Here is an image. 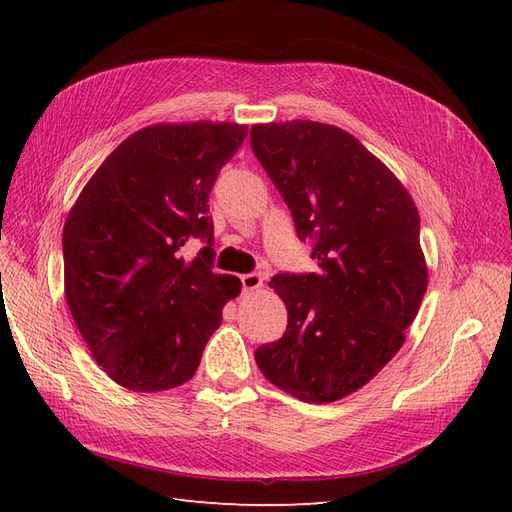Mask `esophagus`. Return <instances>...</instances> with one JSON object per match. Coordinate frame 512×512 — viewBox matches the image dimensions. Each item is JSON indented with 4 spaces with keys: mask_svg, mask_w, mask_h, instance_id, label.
Masks as SVG:
<instances>
[{
    "mask_svg": "<svg viewBox=\"0 0 512 512\" xmlns=\"http://www.w3.org/2000/svg\"><path fill=\"white\" fill-rule=\"evenodd\" d=\"M262 284H265V277H262L260 273H245V275H241L243 292L258 290V288H262Z\"/></svg>",
    "mask_w": 512,
    "mask_h": 512,
    "instance_id": "34e87169",
    "label": "esophagus"
}]
</instances>
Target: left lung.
I'll list each match as a JSON object with an SVG mask.
<instances>
[{
	"mask_svg": "<svg viewBox=\"0 0 512 512\" xmlns=\"http://www.w3.org/2000/svg\"><path fill=\"white\" fill-rule=\"evenodd\" d=\"M254 156L288 205L318 273H277L282 339L254 352L262 374L309 404L361 389L406 339L427 288L410 194L344 130L316 121L252 126Z\"/></svg>",
	"mask_w": 512,
	"mask_h": 512,
	"instance_id": "8db88e82",
	"label": "left lung"
}]
</instances>
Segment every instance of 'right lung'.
<instances>
[{"label":"right lung","mask_w":512,"mask_h":512,"mask_svg":"<svg viewBox=\"0 0 512 512\" xmlns=\"http://www.w3.org/2000/svg\"><path fill=\"white\" fill-rule=\"evenodd\" d=\"M247 136L237 123H160L126 138L89 179L64 226L72 318L123 389L156 393L198 369L241 282L213 271L209 194ZM204 243L185 261L180 247Z\"/></svg>","instance_id":"right-lung-1"}]
</instances>
